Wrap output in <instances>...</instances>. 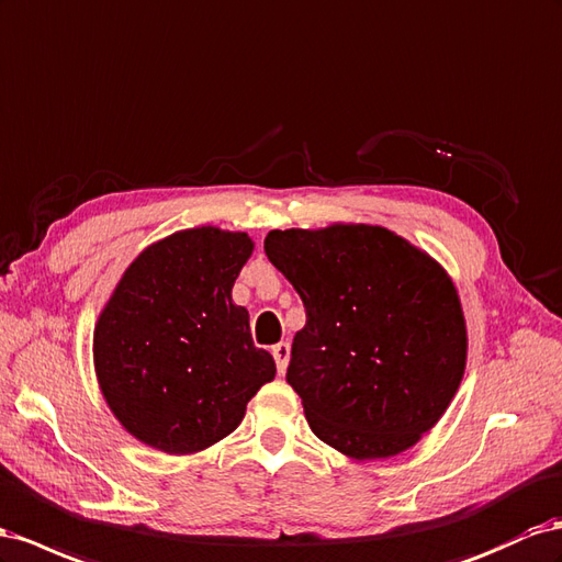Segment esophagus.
Returning <instances> with one entry per match:
<instances>
[{"label": "esophagus", "instance_id": "1", "mask_svg": "<svg viewBox=\"0 0 562 562\" xmlns=\"http://www.w3.org/2000/svg\"><path fill=\"white\" fill-rule=\"evenodd\" d=\"M271 355H274V361H277V369L279 373H285L288 369V359H291V345L288 342H279L271 347Z\"/></svg>", "mask_w": 562, "mask_h": 562}]
</instances>
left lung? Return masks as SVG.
Segmentation results:
<instances>
[{"label": "left lung", "instance_id": "1", "mask_svg": "<svg viewBox=\"0 0 562 562\" xmlns=\"http://www.w3.org/2000/svg\"><path fill=\"white\" fill-rule=\"evenodd\" d=\"M265 252L307 312L285 381L312 432L357 461L414 447L465 371V318L447 271L371 224L277 229Z\"/></svg>", "mask_w": 562, "mask_h": 562}]
</instances>
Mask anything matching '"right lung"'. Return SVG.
<instances>
[{
    "instance_id": "1",
    "label": "right lung",
    "mask_w": 562,
    "mask_h": 562,
    "mask_svg": "<svg viewBox=\"0 0 562 562\" xmlns=\"http://www.w3.org/2000/svg\"><path fill=\"white\" fill-rule=\"evenodd\" d=\"M252 255L244 232H177L148 246L115 285L94 328L105 404L139 442L193 453L234 432L277 363L252 345L232 288Z\"/></svg>"
}]
</instances>
